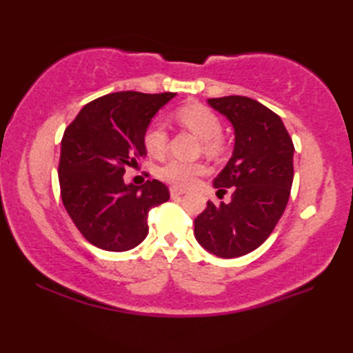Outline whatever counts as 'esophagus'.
I'll return each mask as SVG.
<instances>
[{
  "instance_id": "obj_1",
  "label": "esophagus",
  "mask_w": 353,
  "mask_h": 353,
  "mask_svg": "<svg viewBox=\"0 0 353 353\" xmlns=\"http://www.w3.org/2000/svg\"><path fill=\"white\" fill-rule=\"evenodd\" d=\"M185 193L183 190H181V188H174V187H171L170 188V194H171V198H179V196H182Z\"/></svg>"
}]
</instances>
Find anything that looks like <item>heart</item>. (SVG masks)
<instances>
[{"label":"heart","instance_id":"1","mask_svg":"<svg viewBox=\"0 0 353 353\" xmlns=\"http://www.w3.org/2000/svg\"><path fill=\"white\" fill-rule=\"evenodd\" d=\"M176 121L193 132L202 140L204 151L210 155H219L224 151V141L221 139L223 124L216 113L202 104H188L177 109L174 113ZM143 145L149 155L162 157L168 146V130L160 121H154L148 126L143 135ZM205 172L202 163H185L179 160H171L157 170L160 181L170 183L174 188H188L196 182L201 174Z\"/></svg>","mask_w":353,"mask_h":353}]
</instances>
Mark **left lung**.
<instances>
[{
  "label": "left lung",
  "instance_id": "1",
  "mask_svg": "<svg viewBox=\"0 0 353 353\" xmlns=\"http://www.w3.org/2000/svg\"><path fill=\"white\" fill-rule=\"evenodd\" d=\"M235 132L232 157L213 181L218 193L234 188L229 204L207 208L194 219V236L221 259L252 252L271 235L288 204L294 145L277 113L246 97L207 99Z\"/></svg>",
  "mask_w": 353,
  "mask_h": 353
}]
</instances>
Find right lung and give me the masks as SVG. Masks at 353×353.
<instances>
[{
	"label": "right lung",
	"instance_id": "obj_1",
	"mask_svg": "<svg viewBox=\"0 0 353 353\" xmlns=\"http://www.w3.org/2000/svg\"><path fill=\"white\" fill-rule=\"evenodd\" d=\"M176 93L118 92L82 107L65 129L59 183L65 210L88 243L110 252L130 250L148 235V213L170 199L160 181L124 182L128 166L145 157L143 135Z\"/></svg>",
	"mask_w": 353,
	"mask_h": 353
}]
</instances>
